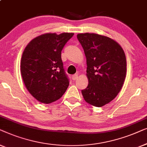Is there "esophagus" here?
<instances>
[{
	"instance_id": "obj_1",
	"label": "esophagus",
	"mask_w": 147,
	"mask_h": 147,
	"mask_svg": "<svg viewBox=\"0 0 147 147\" xmlns=\"http://www.w3.org/2000/svg\"><path fill=\"white\" fill-rule=\"evenodd\" d=\"M72 79L73 80H76L78 79V74H74V75L72 76Z\"/></svg>"
}]
</instances>
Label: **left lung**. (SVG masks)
<instances>
[{
  "instance_id": "1",
  "label": "left lung",
  "mask_w": 147,
  "mask_h": 147,
  "mask_svg": "<svg viewBox=\"0 0 147 147\" xmlns=\"http://www.w3.org/2000/svg\"><path fill=\"white\" fill-rule=\"evenodd\" d=\"M86 59L88 84L82 90L84 100L100 107L112 101L121 91L127 73L125 54L119 43L94 33L77 34Z\"/></svg>"
}]
</instances>
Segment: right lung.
<instances>
[{"label":"right lung","mask_w":147,"mask_h":147,"mask_svg":"<svg viewBox=\"0 0 147 147\" xmlns=\"http://www.w3.org/2000/svg\"><path fill=\"white\" fill-rule=\"evenodd\" d=\"M74 33H46L25 47L20 73L28 92L39 102L50 104L63 96L69 85L63 69L61 51Z\"/></svg>","instance_id":"obj_1"}]
</instances>
